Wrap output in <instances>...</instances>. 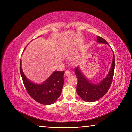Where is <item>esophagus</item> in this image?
<instances>
[{"label": "esophagus", "mask_w": 132, "mask_h": 132, "mask_svg": "<svg viewBox=\"0 0 132 132\" xmlns=\"http://www.w3.org/2000/svg\"><path fill=\"white\" fill-rule=\"evenodd\" d=\"M65 75L67 76V77H70V76L71 75V73L69 70H67L65 71Z\"/></svg>", "instance_id": "1"}]
</instances>
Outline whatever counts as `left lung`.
Masks as SVG:
<instances>
[{"mask_svg": "<svg viewBox=\"0 0 132 132\" xmlns=\"http://www.w3.org/2000/svg\"><path fill=\"white\" fill-rule=\"evenodd\" d=\"M97 42L99 43H104L109 45L108 42L101 37L97 36ZM113 52V61L109 73L106 77L103 78L98 83L94 84L91 82L84 75L80 67H77L74 69L75 74L78 78L77 86V92L78 95L84 101L92 102L98 100L104 96L112 81L115 68L114 54Z\"/></svg>", "mask_w": 132, "mask_h": 132, "instance_id": "left-lung-1", "label": "left lung"}]
</instances>
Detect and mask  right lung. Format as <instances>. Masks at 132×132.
<instances>
[{"label": "right lung", "mask_w": 132, "mask_h": 132, "mask_svg": "<svg viewBox=\"0 0 132 132\" xmlns=\"http://www.w3.org/2000/svg\"><path fill=\"white\" fill-rule=\"evenodd\" d=\"M20 71L28 94L38 103L45 105H52L61 96L64 84V71H54L42 84L35 83L26 78L22 71L21 60Z\"/></svg>", "instance_id": "add662e5"}]
</instances>
